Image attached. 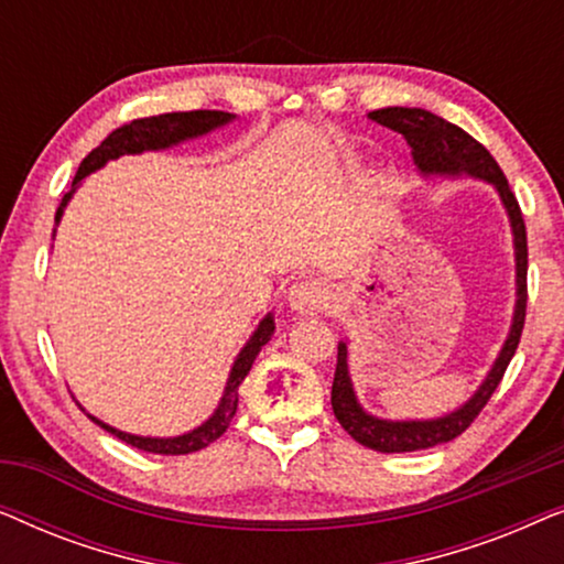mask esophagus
Here are the masks:
<instances>
[{"mask_svg": "<svg viewBox=\"0 0 564 564\" xmlns=\"http://www.w3.org/2000/svg\"><path fill=\"white\" fill-rule=\"evenodd\" d=\"M330 300H334V292L321 280L295 282L288 292V305L300 315L323 313L330 305Z\"/></svg>", "mask_w": 564, "mask_h": 564, "instance_id": "obj_1", "label": "esophagus"}]
</instances>
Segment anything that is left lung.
<instances>
[{"mask_svg":"<svg viewBox=\"0 0 564 564\" xmlns=\"http://www.w3.org/2000/svg\"><path fill=\"white\" fill-rule=\"evenodd\" d=\"M369 120L395 130L411 145L415 166L423 176H459L469 174L475 180H482L496 187L503 203L508 220L513 230V251H516V307L508 338L500 349L498 359L492 361L488 377H485L475 395L459 405L457 411L442 415V419L429 421H384L377 415H369L359 405L354 395V384L349 377V346L346 341L338 344L334 388H330V405L334 415L341 423L344 431H349L354 442H359L367 449L382 454L400 452H419L429 446L452 442L462 431H467L469 423L477 419V413L488 405V400L503 380L506 367L511 365L516 349H519L523 318H527V269H529V249H527V226H523L521 207L516 203V195L508 187L506 174L500 172L498 161L490 156V151L482 143H477L465 130L446 122L438 115L421 110V107H382V110L369 112Z\"/></svg>","mask_w":564,"mask_h":564,"instance_id":"1","label":"left lung"}]
</instances>
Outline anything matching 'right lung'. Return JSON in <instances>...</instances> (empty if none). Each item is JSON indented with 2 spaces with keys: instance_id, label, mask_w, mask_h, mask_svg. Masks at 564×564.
<instances>
[{
  "instance_id": "add662e5",
  "label": "right lung",
  "mask_w": 564,
  "mask_h": 564,
  "mask_svg": "<svg viewBox=\"0 0 564 564\" xmlns=\"http://www.w3.org/2000/svg\"><path fill=\"white\" fill-rule=\"evenodd\" d=\"M234 118L236 115L220 112V110L166 112V115H153V118L133 120V122H128V126L112 130V133L107 135L105 141L99 143L97 149L91 151L89 156L79 164V172H76V176H74L72 189L66 192L64 199H61L58 210H56V223L61 220V215H64V207L68 205V199H72V195L76 192V187H79V182L84 180V176L97 172V169H102L107 161L126 156V153L172 149V145H176V143L189 141V138H199V135L210 133V130H215V128H223ZM53 234H56V230H53ZM272 334H274V318H272V313H267L257 326V330L251 334L249 341H246L241 354L236 357L234 367H230L226 390H223V398H220L218 408H215V413L203 423V426L192 429L189 434L169 436V438L135 436V434H126V431H120V429H112L110 423L99 421V419H95V415H89V413L87 415L97 423V426L110 431L112 436H118L120 442L135 446V449H143L151 454H192V452L205 449L207 444H213L215 438H220L223 434H226L230 421H234L236 408H238V384L243 382L246 375H249L253 359H257L261 346L272 338Z\"/></svg>"
}]
</instances>
